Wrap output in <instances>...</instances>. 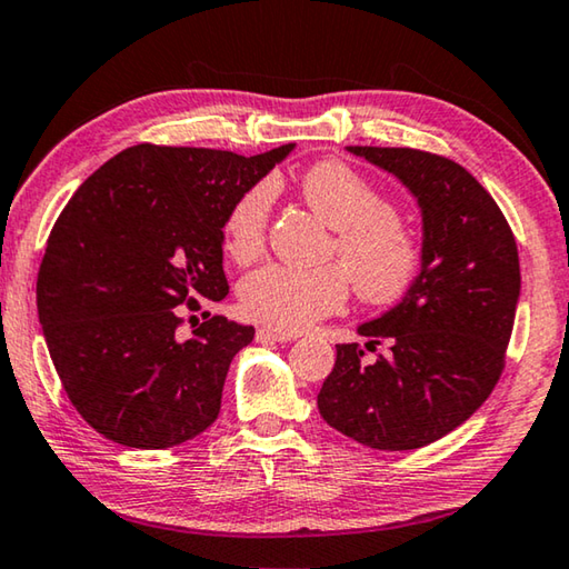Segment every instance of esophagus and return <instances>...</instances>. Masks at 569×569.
Returning <instances> with one entry per match:
<instances>
[{"instance_id":"esophagus-1","label":"esophagus","mask_w":569,"mask_h":569,"mask_svg":"<svg viewBox=\"0 0 569 569\" xmlns=\"http://www.w3.org/2000/svg\"><path fill=\"white\" fill-rule=\"evenodd\" d=\"M293 333H281V331H271V329H258L256 331V341L258 343H288L293 341Z\"/></svg>"}]
</instances>
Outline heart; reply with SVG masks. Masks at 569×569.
I'll list each match as a JSON object with an SVG mask.
<instances>
[{
	"mask_svg": "<svg viewBox=\"0 0 569 569\" xmlns=\"http://www.w3.org/2000/svg\"><path fill=\"white\" fill-rule=\"evenodd\" d=\"M303 198L336 230L341 266L296 268L268 263L238 288L246 319L281 333H298L343 306L349 276L371 303L399 301L423 268V243L407 218L387 208L381 192L341 160H321L301 178ZM273 190L268 182L233 200L223 220V248L236 263H250L266 246Z\"/></svg>",
	"mask_w": 569,
	"mask_h": 569,
	"instance_id": "obj_1",
	"label": "heart"
}]
</instances>
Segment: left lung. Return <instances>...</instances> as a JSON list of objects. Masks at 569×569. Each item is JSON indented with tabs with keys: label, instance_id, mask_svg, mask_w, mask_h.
<instances>
[{
	"label": "left lung",
	"instance_id": "obj_1",
	"mask_svg": "<svg viewBox=\"0 0 569 569\" xmlns=\"http://www.w3.org/2000/svg\"><path fill=\"white\" fill-rule=\"evenodd\" d=\"M391 172L421 210L423 268L417 283L379 319L361 323L363 346L339 343L319 391L329 427L363 447H427L465 423L502 377L519 301L512 228L455 160L411 148H346Z\"/></svg>",
	"mask_w": 569,
	"mask_h": 569
}]
</instances>
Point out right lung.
<instances>
[{
    "label": "right lung",
    "mask_w": 569,
    "mask_h": 569,
    "mask_svg": "<svg viewBox=\"0 0 569 569\" xmlns=\"http://www.w3.org/2000/svg\"><path fill=\"white\" fill-rule=\"evenodd\" d=\"M291 150L243 158L146 142L94 170L64 206L37 311L67 397L104 439L168 449L218 419L228 366L256 329L206 311L180 341L176 308L228 296V208Z\"/></svg>",
    "instance_id": "obj_1"
}]
</instances>
